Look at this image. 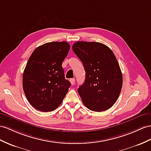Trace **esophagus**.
<instances>
[{"mask_svg": "<svg viewBox=\"0 0 151 151\" xmlns=\"http://www.w3.org/2000/svg\"><path fill=\"white\" fill-rule=\"evenodd\" d=\"M70 82H71V85H74L75 83V78L70 79Z\"/></svg>", "mask_w": 151, "mask_h": 151, "instance_id": "esophagus-1", "label": "esophagus"}]
</instances>
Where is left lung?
Returning a JSON list of instances; mask_svg holds the SVG:
<instances>
[{"label": "left lung", "instance_id": "8db88e82", "mask_svg": "<svg viewBox=\"0 0 151 151\" xmlns=\"http://www.w3.org/2000/svg\"><path fill=\"white\" fill-rule=\"evenodd\" d=\"M72 49L86 73L85 82L78 89L84 105L94 111L110 109L122 86V74L113 52L98 42L77 41Z\"/></svg>", "mask_w": 151, "mask_h": 151}]
</instances>
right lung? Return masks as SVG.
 I'll use <instances>...</instances> for the list:
<instances>
[{
	"label": "right lung",
	"mask_w": 151,
	"mask_h": 151,
	"mask_svg": "<svg viewBox=\"0 0 151 151\" xmlns=\"http://www.w3.org/2000/svg\"><path fill=\"white\" fill-rule=\"evenodd\" d=\"M70 45L53 41L38 46L30 55L23 74V88L28 101L36 109L55 110L71 86L62 67Z\"/></svg>",
	"instance_id": "add662e5"
}]
</instances>
